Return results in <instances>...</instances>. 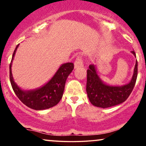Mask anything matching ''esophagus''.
I'll return each instance as SVG.
<instances>
[{"mask_svg":"<svg viewBox=\"0 0 146 146\" xmlns=\"http://www.w3.org/2000/svg\"><path fill=\"white\" fill-rule=\"evenodd\" d=\"M84 64H83V62H82V60L80 58H77L76 60L74 62V68H81V67H83Z\"/></svg>","mask_w":146,"mask_h":146,"instance_id":"obj_1","label":"esophagus"}]
</instances>
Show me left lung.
<instances>
[{
	"label": "left lung",
	"mask_w": 146,
	"mask_h": 146,
	"mask_svg": "<svg viewBox=\"0 0 146 146\" xmlns=\"http://www.w3.org/2000/svg\"><path fill=\"white\" fill-rule=\"evenodd\" d=\"M131 53L136 57L135 52ZM137 61L130 82L123 86L106 84L100 79L95 66L89 65L87 70L86 93L90 103L100 108H106L123 103L128 99L135 86L137 78Z\"/></svg>",
	"instance_id": "1"
}]
</instances>
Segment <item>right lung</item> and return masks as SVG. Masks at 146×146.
Segmentation results:
<instances>
[{"instance_id": "obj_1", "label": "right lung", "mask_w": 146, "mask_h": 146, "mask_svg": "<svg viewBox=\"0 0 146 146\" xmlns=\"http://www.w3.org/2000/svg\"><path fill=\"white\" fill-rule=\"evenodd\" d=\"M18 46L19 44L15 48L9 64L10 82L15 94L25 105L33 110L48 109L57 105L62 98L66 79L74 68L73 63L62 64L53 78L44 86L34 90H23L15 83L11 73L12 62Z\"/></svg>"}]
</instances>
